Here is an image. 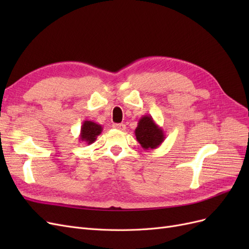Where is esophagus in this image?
<instances>
[{"instance_id":"esophagus-1","label":"esophagus","mask_w":249,"mask_h":249,"mask_svg":"<svg viewBox=\"0 0 249 249\" xmlns=\"http://www.w3.org/2000/svg\"><path fill=\"white\" fill-rule=\"evenodd\" d=\"M114 129H117L119 131H124L125 130V124H113Z\"/></svg>"}]
</instances>
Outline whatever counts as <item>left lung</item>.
Masks as SVG:
<instances>
[{
	"instance_id": "left-lung-1",
	"label": "left lung",
	"mask_w": 249,
	"mask_h": 249,
	"mask_svg": "<svg viewBox=\"0 0 249 249\" xmlns=\"http://www.w3.org/2000/svg\"><path fill=\"white\" fill-rule=\"evenodd\" d=\"M135 136L143 149H156L165 139L162 127L158 125L150 115L142 116L135 130Z\"/></svg>"
}]
</instances>
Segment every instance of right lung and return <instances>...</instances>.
Here are the masks:
<instances>
[{
	"mask_svg": "<svg viewBox=\"0 0 249 249\" xmlns=\"http://www.w3.org/2000/svg\"><path fill=\"white\" fill-rule=\"evenodd\" d=\"M103 126L91 120H84L81 126L79 141L85 142L87 144H92L97 136L102 133Z\"/></svg>",
	"mask_w": 249,
	"mask_h": 249,
	"instance_id": "obj_1",
	"label": "right lung"
}]
</instances>
